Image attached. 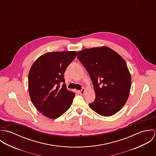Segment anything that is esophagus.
I'll return each mask as SVG.
<instances>
[{"mask_svg":"<svg viewBox=\"0 0 156 156\" xmlns=\"http://www.w3.org/2000/svg\"><path fill=\"white\" fill-rule=\"evenodd\" d=\"M85 88H82V89H81V90H79V92L80 93V94H84V92H85Z\"/></svg>","mask_w":156,"mask_h":156,"instance_id":"34e87169","label":"esophagus"}]
</instances>
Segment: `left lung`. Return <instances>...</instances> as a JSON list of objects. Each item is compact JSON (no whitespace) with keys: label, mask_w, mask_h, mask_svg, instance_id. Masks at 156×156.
<instances>
[{"label":"left lung","mask_w":156,"mask_h":156,"mask_svg":"<svg viewBox=\"0 0 156 156\" xmlns=\"http://www.w3.org/2000/svg\"><path fill=\"white\" fill-rule=\"evenodd\" d=\"M77 58L87 69L95 94L89 107L104 116L117 113L126 104L130 90L131 76L123 58L106 47L84 49Z\"/></svg>","instance_id":"obj_1"}]
</instances>
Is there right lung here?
I'll list each match as a JSON object with an SVG mask.
<instances>
[{"label": "right lung", "mask_w": 156, "mask_h": 156, "mask_svg": "<svg viewBox=\"0 0 156 156\" xmlns=\"http://www.w3.org/2000/svg\"><path fill=\"white\" fill-rule=\"evenodd\" d=\"M77 55L76 51L46 53L34 63L28 75L31 101L44 116L55 119L70 108L75 93L68 90L64 73Z\"/></svg>", "instance_id": "add662e5"}]
</instances>
